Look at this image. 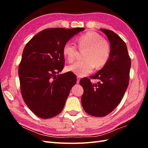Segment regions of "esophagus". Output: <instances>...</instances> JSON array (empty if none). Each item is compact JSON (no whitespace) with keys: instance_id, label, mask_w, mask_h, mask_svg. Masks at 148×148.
<instances>
[{"instance_id":"34e87169","label":"esophagus","mask_w":148,"mask_h":148,"mask_svg":"<svg viewBox=\"0 0 148 148\" xmlns=\"http://www.w3.org/2000/svg\"><path fill=\"white\" fill-rule=\"evenodd\" d=\"M77 83H79V81H80V78L79 77H77Z\"/></svg>"}]
</instances>
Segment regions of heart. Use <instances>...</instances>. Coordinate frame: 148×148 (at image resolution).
<instances>
[{
  "instance_id": "obj_1",
  "label": "heart",
  "mask_w": 148,
  "mask_h": 148,
  "mask_svg": "<svg viewBox=\"0 0 148 148\" xmlns=\"http://www.w3.org/2000/svg\"><path fill=\"white\" fill-rule=\"evenodd\" d=\"M80 50H85L84 60L76 62L67 67V70L79 77L91 73L94 69L104 66L110 56V46L106 39L95 31H90L77 39ZM78 49L74 44L67 42L63 47V55L70 63L75 61Z\"/></svg>"
}]
</instances>
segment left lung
Segmentation results:
<instances>
[{
  "label": "left lung",
  "instance_id": "1",
  "mask_svg": "<svg viewBox=\"0 0 148 148\" xmlns=\"http://www.w3.org/2000/svg\"><path fill=\"white\" fill-rule=\"evenodd\" d=\"M101 30L110 44L109 59L102 69L91 77L100 82L92 83L88 78L79 82L84 89L82 106L86 113L95 117L108 115L119 104L128 86L131 67L125 42L114 31Z\"/></svg>",
  "mask_w": 148,
  "mask_h": 148
}]
</instances>
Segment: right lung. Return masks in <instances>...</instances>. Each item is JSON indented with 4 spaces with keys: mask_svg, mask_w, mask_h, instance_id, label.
<instances>
[{
    "mask_svg": "<svg viewBox=\"0 0 148 148\" xmlns=\"http://www.w3.org/2000/svg\"><path fill=\"white\" fill-rule=\"evenodd\" d=\"M84 29H44L25 47L18 67L21 93L29 109L39 117L52 118L63 110L77 77L72 72L56 74L64 67L65 44Z\"/></svg>",
    "mask_w": 148,
    "mask_h": 148,
    "instance_id": "1",
    "label": "right lung"
}]
</instances>
